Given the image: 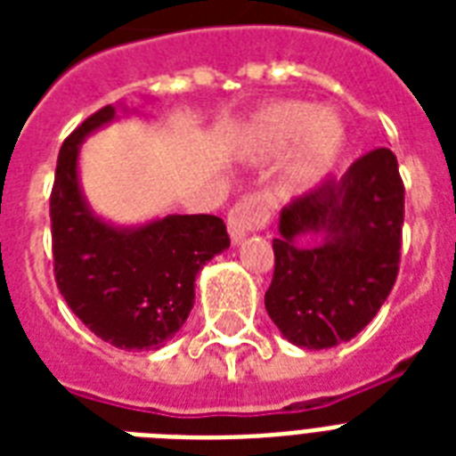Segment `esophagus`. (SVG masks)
Returning a JSON list of instances; mask_svg holds the SVG:
<instances>
[{
    "label": "esophagus",
    "instance_id": "esophagus-1",
    "mask_svg": "<svg viewBox=\"0 0 456 456\" xmlns=\"http://www.w3.org/2000/svg\"><path fill=\"white\" fill-rule=\"evenodd\" d=\"M270 220V208L260 196H246L236 203L227 215V227L232 241L241 243V239L256 232V229L265 227Z\"/></svg>",
    "mask_w": 456,
    "mask_h": 456
}]
</instances>
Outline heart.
<instances>
[{
	"mask_svg": "<svg viewBox=\"0 0 456 456\" xmlns=\"http://www.w3.org/2000/svg\"><path fill=\"white\" fill-rule=\"evenodd\" d=\"M346 139V123L333 109L277 102L250 120L243 132L241 151L250 163H272L289 151L281 186L286 193H303L336 167Z\"/></svg>",
	"mask_w": 456,
	"mask_h": 456,
	"instance_id": "obj_1",
	"label": "heart"
}]
</instances>
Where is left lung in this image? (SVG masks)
I'll list each match as a JSON object with an SVG mask.
<instances>
[{
  "mask_svg": "<svg viewBox=\"0 0 456 456\" xmlns=\"http://www.w3.org/2000/svg\"><path fill=\"white\" fill-rule=\"evenodd\" d=\"M404 186L390 149L357 158L279 215L265 307L289 343L326 350L376 317L397 279Z\"/></svg>",
  "mask_w": 456,
  "mask_h": 456,
  "instance_id": "1",
  "label": "left lung"
}]
</instances>
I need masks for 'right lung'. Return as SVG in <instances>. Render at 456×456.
Here are the masks:
<instances>
[{"mask_svg":"<svg viewBox=\"0 0 456 456\" xmlns=\"http://www.w3.org/2000/svg\"><path fill=\"white\" fill-rule=\"evenodd\" d=\"M116 118V106H103L61 146L49 200L53 274L94 336L120 350H158L182 329L196 274L229 248V236L215 215H165L120 227L92 210L77 172L80 146Z\"/></svg>","mask_w":456,"mask_h":456,"instance_id":"add662e5","label":"right lung"}]
</instances>
